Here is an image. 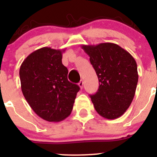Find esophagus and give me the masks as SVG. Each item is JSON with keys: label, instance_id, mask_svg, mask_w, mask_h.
Here are the masks:
<instances>
[{"label": "esophagus", "instance_id": "esophagus-1", "mask_svg": "<svg viewBox=\"0 0 157 157\" xmlns=\"http://www.w3.org/2000/svg\"><path fill=\"white\" fill-rule=\"evenodd\" d=\"M78 85H79V86H80V89H82V88H83V81H82V80H80V82H79V83H78Z\"/></svg>", "mask_w": 157, "mask_h": 157}]
</instances>
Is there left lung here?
I'll return each instance as SVG.
<instances>
[{"label":"left lung","mask_w":157,"mask_h":157,"mask_svg":"<svg viewBox=\"0 0 157 157\" xmlns=\"http://www.w3.org/2000/svg\"><path fill=\"white\" fill-rule=\"evenodd\" d=\"M99 80L96 94L90 95L94 109L102 117H121L134 99L138 82L137 66L129 52L117 44L82 45Z\"/></svg>","instance_id":"left-lung-1"}]
</instances>
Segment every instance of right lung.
<instances>
[{"label": "right lung", "instance_id": "1", "mask_svg": "<svg viewBox=\"0 0 157 157\" xmlns=\"http://www.w3.org/2000/svg\"><path fill=\"white\" fill-rule=\"evenodd\" d=\"M65 49L39 48L23 60L20 68L21 90L37 115L48 122L68 117L80 87L68 80V69L62 63Z\"/></svg>", "mask_w": 157, "mask_h": 157}]
</instances>
